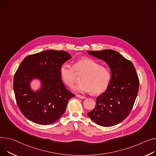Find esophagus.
<instances>
[{
  "label": "esophagus",
  "instance_id": "esophagus-1",
  "mask_svg": "<svg viewBox=\"0 0 156 156\" xmlns=\"http://www.w3.org/2000/svg\"><path fill=\"white\" fill-rule=\"evenodd\" d=\"M76 96L78 98H81V99H84V98H86V97H84V96H82V95H78V94H77Z\"/></svg>",
  "mask_w": 156,
  "mask_h": 156
}]
</instances>
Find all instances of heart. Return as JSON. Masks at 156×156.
<instances>
[{
  "instance_id": "b5f03b06",
  "label": "heart",
  "mask_w": 156,
  "mask_h": 156,
  "mask_svg": "<svg viewBox=\"0 0 156 156\" xmlns=\"http://www.w3.org/2000/svg\"><path fill=\"white\" fill-rule=\"evenodd\" d=\"M81 73H83L80 78L81 83L73 87L76 91H92L93 94H100L108 88L112 80L111 71L108 67L101 66L95 60L89 58L76 60L73 66L64 63L59 68L60 78L69 87L75 83L76 74Z\"/></svg>"
}]
</instances>
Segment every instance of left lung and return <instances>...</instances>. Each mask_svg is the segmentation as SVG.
Segmentation results:
<instances>
[{
	"instance_id": "1",
	"label": "left lung",
	"mask_w": 156,
	"mask_h": 156,
	"mask_svg": "<svg viewBox=\"0 0 156 156\" xmlns=\"http://www.w3.org/2000/svg\"><path fill=\"white\" fill-rule=\"evenodd\" d=\"M87 52L106 62L112 73L108 88L97 98L95 107L88 113V115L99 126H115L129 115L136 99L139 80L136 68L130 61L116 51L104 49Z\"/></svg>"
}]
</instances>
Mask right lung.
<instances>
[{"label":"right lung","instance_id":"add662e5","mask_svg":"<svg viewBox=\"0 0 156 156\" xmlns=\"http://www.w3.org/2000/svg\"><path fill=\"white\" fill-rule=\"evenodd\" d=\"M65 51L46 50L26 56L14 77L13 87L19 108L29 120L49 125L58 120L75 94L68 90L59 76V68L71 59ZM41 86L34 92L30 87L33 79Z\"/></svg>","mask_w":156,"mask_h":156}]
</instances>
